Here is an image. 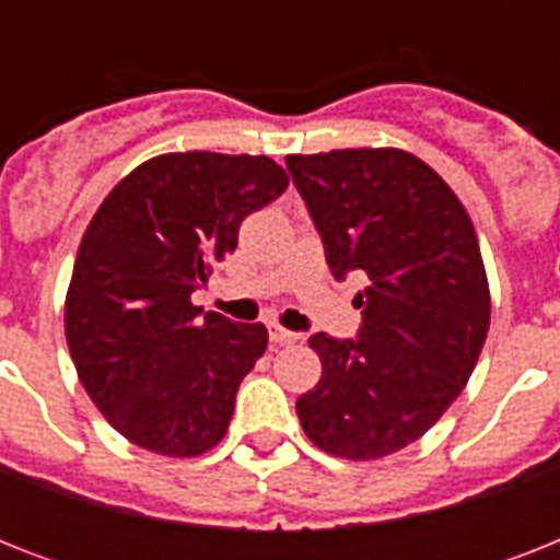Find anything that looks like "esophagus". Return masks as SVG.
<instances>
[{
	"label": "esophagus",
	"mask_w": 560,
	"mask_h": 560,
	"mask_svg": "<svg viewBox=\"0 0 560 560\" xmlns=\"http://www.w3.org/2000/svg\"><path fill=\"white\" fill-rule=\"evenodd\" d=\"M270 340L276 342V346H290V342L299 340V334L288 331V328H281V325L270 323Z\"/></svg>",
	"instance_id": "1"
}]
</instances>
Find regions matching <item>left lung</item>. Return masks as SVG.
I'll use <instances>...</instances> for the list:
<instances>
[{
    "instance_id": "left-lung-1",
    "label": "left lung",
    "mask_w": 560,
    "mask_h": 560,
    "mask_svg": "<svg viewBox=\"0 0 560 560\" xmlns=\"http://www.w3.org/2000/svg\"><path fill=\"white\" fill-rule=\"evenodd\" d=\"M288 171L334 279H366L358 340H307L323 377L296 416L319 451L381 459L421 439L477 366L491 323L477 232L451 186L398 148L293 153Z\"/></svg>"
}]
</instances>
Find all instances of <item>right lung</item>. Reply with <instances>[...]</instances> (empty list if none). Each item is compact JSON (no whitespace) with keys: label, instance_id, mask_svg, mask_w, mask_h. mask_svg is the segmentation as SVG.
I'll use <instances>...</instances> for the list:
<instances>
[{"label":"right lung","instance_id":"obj_1","mask_svg":"<svg viewBox=\"0 0 560 560\" xmlns=\"http://www.w3.org/2000/svg\"><path fill=\"white\" fill-rule=\"evenodd\" d=\"M284 188L270 156L162 153L83 232L66 293L69 354L101 416L144 451L188 459L226 435L267 328L200 316L191 293L235 249L241 220Z\"/></svg>","mask_w":560,"mask_h":560}]
</instances>
